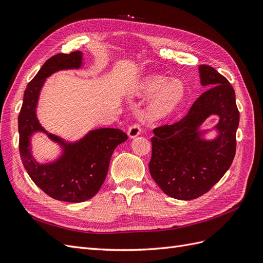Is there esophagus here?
Returning <instances> with one entry per match:
<instances>
[{
	"label": "esophagus",
	"mask_w": 263,
	"mask_h": 263,
	"mask_svg": "<svg viewBox=\"0 0 263 263\" xmlns=\"http://www.w3.org/2000/svg\"><path fill=\"white\" fill-rule=\"evenodd\" d=\"M140 134H141V127H140V124H139V123H135V124H133V125L129 127V129H128V136H129L130 138L137 137L138 135H140Z\"/></svg>",
	"instance_id": "34e87169"
}]
</instances>
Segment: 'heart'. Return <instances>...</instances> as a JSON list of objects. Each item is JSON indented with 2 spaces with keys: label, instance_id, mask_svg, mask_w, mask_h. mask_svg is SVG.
<instances>
[{
  "label": "heart",
  "instance_id": "1",
  "mask_svg": "<svg viewBox=\"0 0 263 263\" xmlns=\"http://www.w3.org/2000/svg\"><path fill=\"white\" fill-rule=\"evenodd\" d=\"M139 90L145 95H154L146 106L145 117L150 121L169 116L184 98V86L181 81L173 80L161 76H151L140 83Z\"/></svg>",
  "mask_w": 263,
  "mask_h": 263
}]
</instances>
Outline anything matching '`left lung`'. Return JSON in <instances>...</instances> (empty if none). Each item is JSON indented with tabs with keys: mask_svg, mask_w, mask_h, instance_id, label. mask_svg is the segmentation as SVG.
<instances>
[{
	"mask_svg": "<svg viewBox=\"0 0 263 263\" xmlns=\"http://www.w3.org/2000/svg\"><path fill=\"white\" fill-rule=\"evenodd\" d=\"M202 85L211 86L179 122L158 126L151 137V177L163 192L177 200H194L216 184L236 154L239 110L235 91L213 67L200 66ZM220 116L217 140L199 138L197 128L210 115Z\"/></svg>",
	"mask_w": 263,
	"mask_h": 263,
	"instance_id": "left-lung-1",
	"label": "left lung"
}]
</instances>
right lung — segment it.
Returning a JSON list of instances; mask_svg holds the SVG:
<instances>
[{"label":"right lung","instance_id":"add662e5","mask_svg":"<svg viewBox=\"0 0 263 263\" xmlns=\"http://www.w3.org/2000/svg\"><path fill=\"white\" fill-rule=\"evenodd\" d=\"M82 53H57L47 60L24 92L23 105L18 114L20 155L30 179L54 200L79 203L90 200L99 192L108 171L110 157L115 148L128 136L121 129L100 128L90 132L80 141L66 145L60 138L48 136L66 146L63 156L53 163L39 164L30 155L29 138L34 132L46 130L36 117L39 91L45 79L62 69L79 68Z\"/></svg>","mask_w":263,"mask_h":263}]
</instances>
